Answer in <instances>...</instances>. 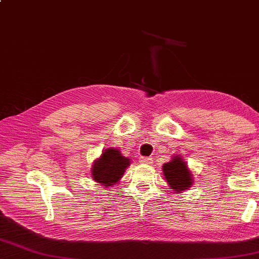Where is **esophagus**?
<instances>
[{
	"label": "esophagus",
	"instance_id": "esophagus-1",
	"mask_svg": "<svg viewBox=\"0 0 259 259\" xmlns=\"http://www.w3.org/2000/svg\"><path fill=\"white\" fill-rule=\"evenodd\" d=\"M139 162L142 164H146V165H148V164L152 163V158H150V157H140Z\"/></svg>",
	"mask_w": 259,
	"mask_h": 259
}]
</instances>
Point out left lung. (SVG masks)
Returning <instances> with one entry per match:
<instances>
[{
    "label": "left lung",
    "instance_id": "obj_1",
    "mask_svg": "<svg viewBox=\"0 0 259 259\" xmlns=\"http://www.w3.org/2000/svg\"><path fill=\"white\" fill-rule=\"evenodd\" d=\"M163 176L168 187L175 192H183L194 185V176L180 155H175L170 162L163 164Z\"/></svg>",
    "mask_w": 259,
    "mask_h": 259
}]
</instances>
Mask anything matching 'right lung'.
Here are the masks:
<instances>
[{
	"mask_svg": "<svg viewBox=\"0 0 259 259\" xmlns=\"http://www.w3.org/2000/svg\"><path fill=\"white\" fill-rule=\"evenodd\" d=\"M130 164V158L123 156L117 148H106L93 163L92 179L103 188H112L119 183Z\"/></svg>",
	"mask_w": 259,
	"mask_h": 259,
	"instance_id": "obj_1",
	"label": "right lung"
}]
</instances>
